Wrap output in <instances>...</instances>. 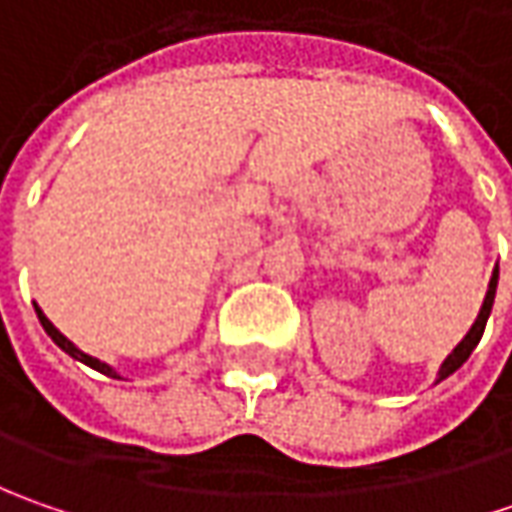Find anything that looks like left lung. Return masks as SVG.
Returning a JSON list of instances; mask_svg holds the SVG:
<instances>
[{"instance_id": "left-lung-1", "label": "left lung", "mask_w": 512, "mask_h": 512, "mask_svg": "<svg viewBox=\"0 0 512 512\" xmlns=\"http://www.w3.org/2000/svg\"><path fill=\"white\" fill-rule=\"evenodd\" d=\"M496 287H499V265L493 267V276H490V285H487V293H484V302L482 310H479V316H476V322L470 325L467 330V336H464L462 342L453 347V353L447 356L439 367V376H436V384L444 382L447 376H453L459 367H462L467 359H470V353L476 350V344L482 342V333L484 325H487V319H490V310H493V302H496Z\"/></svg>"}]
</instances>
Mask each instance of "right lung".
<instances>
[{"label":"right lung","instance_id":"obj_1","mask_svg":"<svg viewBox=\"0 0 512 512\" xmlns=\"http://www.w3.org/2000/svg\"><path fill=\"white\" fill-rule=\"evenodd\" d=\"M33 307H36V316H39V322H42V327H45V333H48L50 339H53V342L59 344V347H62V350L68 353L70 359H76V362L88 364V367H93V370H99V373H105V376H110V379H122V373H119L116 367H110L108 362H102V359H96V356H88L85 350H79L76 344L70 342L68 336H65V333H62V330L53 325L48 316L42 313V307H39V305H33Z\"/></svg>","mask_w":512,"mask_h":512}]
</instances>
